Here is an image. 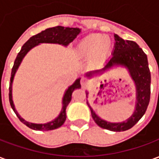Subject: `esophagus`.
I'll list each match as a JSON object with an SVG mask.
<instances>
[{"instance_id": "esophagus-1", "label": "esophagus", "mask_w": 159, "mask_h": 159, "mask_svg": "<svg viewBox=\"0 0 159 159\" xmlns=\"http://www.w3.org/2000/svg\"><path fill=\"white\" fill-rule=\"evenodd\" d=\"M88 83H89V80L87 79L86 77H82V79H81V85L82 86L84 87Z\"/></svg>"}]
</instances>
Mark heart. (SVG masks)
<instances>
[{
	"label": "heart",
	"mask_w": 159,
	"mask_h": 159,
	"mask_svg": "<svg viewBox=\"0 0 159 159\" xmlns=\"http://www.w3.org/2000/svg\"><path fill=\"white\" fill-rule=\"evenodd\" d=\"M111 42L102 35H92L80 42L79 52L84 57L91 58L94 54L98 57H103L110 49Z\"/></svg>",
	"instance_id": "heart-1"
}]
</instances>
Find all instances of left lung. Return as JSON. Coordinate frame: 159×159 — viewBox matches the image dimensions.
Here are the masks:
<instances>
[{
	"label": "left lung",
	"instance_id": "1",
	"mask_svg": "<svg viewBox=\"0 0 159 159\" xmlns=\"http://www.w3.org/2000/svg\"><path fill=\"white\" fill-rule=\"evenodd\" d=\"M114 36L116 42L114 46L112 57L107 63L103 69L88 73L86 76H92V73L103 72L113 66H125L129 70L130 76L134 81L136 86L137 100L134 112L129 119L124 122L109 123L98 117L89 103L87 102V104L90 108L92 117L98 124V126L111 131L121 132L129 129L134 125H135L146 112L150 101L151 73L148 67L147 54L136 42L123 40L117 35H115ZM86 95H88V93Z\"/></svg>",
	"mask_w": 159,
	"mask_h": 159
}]
</instances>
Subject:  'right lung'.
<instances>
[{
  "instance_id": "obj_1",
  "label": "right lung",
  "mask_w": 159,
  "mask_h": 159,
  "mask_svg": "<svg viewBox=\"0 0 159 159\" xmlns=\"http://www.w3.org/2000/svg\"><path fill=\"white\" fill-rule=\"evenodd\" d=\"M80 31H81V30L79 28H69V27H63V26H55L52 28L46 29L45 30H42V32L31 36L23 45L20 52L18 53V55L16 57L15 61H14V64H13V66L12 68L11 80H10L11 83L9 84V102H10V105H11V107L12 108L13 111L15 112L17 117H19V119L24 124H25L26 126L29 127L30 129L38 130V131H48V130L55 129H58L60 126H62L63 123H65L66 119V107L71 100V98H72L71 94H72L73 91L76 89L81 88V83H80L81 78H78L76 80V82L73 83L71 86H70L68 89L66 91V93H65L64 98H63L62 110L55 119L49 122V123H42V124L29 123V122H26L25 120L23 119L22 117L18 114L17 111L15 110L12 98V81H13L14 75H15L18 68H19L20 63L22 61V59H24V57L25 56L26 53L35 46L38 45L39 43H43V42H45V43H59V44H62L64 46H67L76 38L77 35L80 33Z\"/></svg>"
}]
</instances>
